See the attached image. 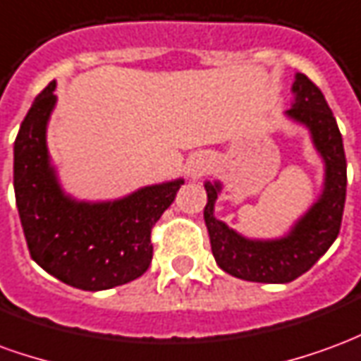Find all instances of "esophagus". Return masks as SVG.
<instances>
[{
    "label": "esophagus",
    "instance_id": "34e87169",
    "mask_svg": "<svg viewBox=\"0 0 361 361\" xmlns=\"http://www.w3.org/2000/svg\"><path fill=\"white\" fill-rule=\"evenodd\" d=\"M209 168V158L207 154H193L188 160V173L191 178H199Z\"/></svg>",
    "mask_w": 361,
    "mask_h": 361
}]
</instances>
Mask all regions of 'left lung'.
Here are the masks:
<instances>
[{"label": "left lung", "mask_w": 361, "mask_h": 361, "mask_svg": "<svg viewBox=\"0 0 361 361\" xmlns=\"http://www.w3.org/2000/svg\"><path fill=\"white\" fill-rule=\"evenodd\" d=\"M294 102L286 118L303 126L325 164V180L317 201L274 240H251L214 216L222 183L204 181V224L216 265L235 279L265 284L292 282L323 257L341 232L346 201V157L342 135L323 92L303 73H295Z\"/></svg>", "instance_id": "left-lung-1"}]
</instances>
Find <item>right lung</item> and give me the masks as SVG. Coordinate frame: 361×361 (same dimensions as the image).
<instances>
[{"label":"right lung","mask_w":361,"mask_h":361,"mask_svg":"<svg viewBox=\"0 0 361 361\" xmlns=\"http://www.w3.org/2000/svg\"><path fill=\"white\" fill-rule=\"evenodd\" d=\"M56 81L36 96L13 149V185L30 257L79 290H110L139 279L152 261L150 230L183 180L145 185L114 201H79L63 191L46 131Z\"/></svg>","instance_id":"add662e5"}]
</instances>
